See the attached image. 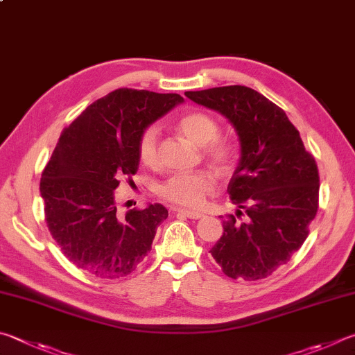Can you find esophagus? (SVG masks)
Instances as JSON below:
<instances>
[{
	"label": "esophagus",
	"mask_w": 355,
	"mask_h": 355,
	"mask_svg": "<svg viewBox=\"0 0 355 355\" xmlns=\"http://www.w3.org/2000/svg\"><path fill=\"white\" fill-rule=\"evenodd\" d=\"M174 210H176V212H179V214L185 215V216H189L190 220H200L204 216L201 212H196V210H187V209H174Z\"/></svg>",
	"instance_id": "34e87169"
}]
</instances>
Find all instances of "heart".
<instances>
[{
	"mask_svg": "<svg viewBox=\"0 0 355 355\" xmlns=\"http://www.w3.org/2000/svg\"><path fill=\"white\" fill-rule=\"evenodd\" d=\"M178 128L196 146H202V154L223 171H227L235 162V146L232 141L220 139V124L214 116L204 112H189L178 121ZM137 154L140 162L151 170L160 166L159 129L148 126L139 137ZM216 189V174L207 168L178 173L159 185V196L165 201L182 207H198Z\"/></svg>",
	"mask_w": 355,
	"mask_h": 355,
	"instance_id": "obj_1",
	"label": "heart"
}]
</instances>
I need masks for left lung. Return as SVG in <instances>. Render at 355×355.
Here are the masks:
<instances>
[{
    "mask_svg": "<svg viewBox=\"0 0 355 355\" xmlns=\"http://www.w3.org/2000/svg\"><path fill=\"white\" fill-rule=\"evenodd\" d=\"M185 96L225 115L241 145L227 187L239 210L223 221L225 232L210 254L227 277H268L302 246L318 212L315 157L285 112L250 87H215Z\"/></svg>",
    "mask_w": 355,
    "mask_h": 355,
    "instance_id": "1",
    "label": "left lung"
}]
</instances>
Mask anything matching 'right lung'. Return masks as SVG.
I'll list each match as a JSON object with an SVG mask.
<instances>
[{
	"instance_id": "obj_1",
	"label": "right lung",
	"mask_w": 355,
	"mask_h": 355,
	"mask_svg": "<svg viewBox=\"0 0 355 355\" xmlns=\"http://www.w3.org/2000/svg\"><path fill=\"white\" fill-rule=\"evenodd\" d=\"M182 99L178 93L116 89L62 130L42 173L40 195L49 234L79 270L120 279L151 251L168 210L149 204L121 214L115 189L124 179L134 182L140 134Z\"/></svg>"
}]
</instances>
